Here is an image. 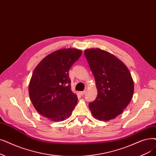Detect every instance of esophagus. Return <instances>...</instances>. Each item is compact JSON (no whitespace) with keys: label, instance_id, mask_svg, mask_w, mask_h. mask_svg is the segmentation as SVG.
Instances as JSON below:
<instances>
[{"label":"esophagus","instance_id":"34e87169","mask_svg":"<svg viewBox=\"0 0 156 156\" xmlns=\"http://www.w3.org/2000/svg\"><path fill=\"white\" fill-rule=\"evenodd\" d=\"M80 95H82V96H83V95H84L85 93H86V90H84V91H81L79 92Z\"/></svg>","mask_w":156,"mask_h":156}]
</instances>
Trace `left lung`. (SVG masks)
I'll use <instances>...</instances> for the list:
<instances>
[{"instance_id":"8db88e82","label":"left lung","mask_w":156,"mask_h":156,"mask_svg":"<svg viewBox=\"0 0 156 156\" xmlns=\"http://www.w3.org/2000/svg\"><path fill=\"white\" fill-rule=\"evenodd\" d=\"M96 80L98 96L89 105L92 115L107 121L123 112L133 98L134 83L127 66L112 53L99 48L84 51Z\"/></svg>"}]
</instances>
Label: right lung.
Segmentation results:
<instances>
[{"label": "right lung", "mask_w": 156, "mask_h": 156, "mask_svg": "<svg viewBox=\"0 0 156 156\" xmlns=\"http://www.w3.org/2000/svg\"><path fill=\"white\" fill-rule=\"evenodd\" d=\"M82 53L75 48L57 50L44 57L33 71L29 85L30 101L39 113L51 121L69 118L77 104L69 71Z\"/></svg>", "instance_id": "obj_1"}]
</instances>
